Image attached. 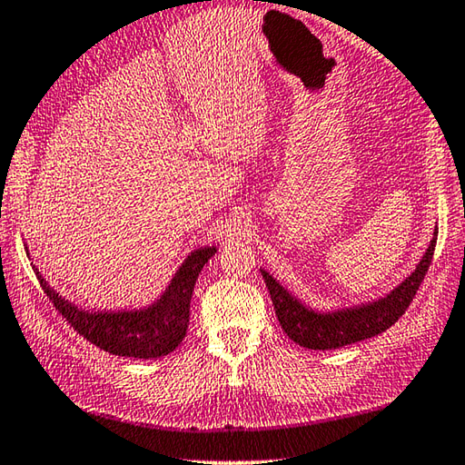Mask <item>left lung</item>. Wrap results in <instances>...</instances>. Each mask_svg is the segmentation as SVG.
Instances as JSON below:
<instances>
[{"label": "left lung", "instance_id": "1", "mask_svg": "<svg viewBox=\"0 0 465 465\" xmlns=\"http://www.w3.org/2000/svg\"><path fill=\"white\" fill-rule=\"evenodd\" d=\"M435 242H438V227L433 230V238L415 270L385 296L351 306L331 308V311L312 308L272 276L268 270L260 268V272L270 290L282 329L290 339L304 349L332 351L385 332L403 316L417 288L421 286L427 268H430Z\"/></svg>", "mask_w": 465, "mask_h": 465}]
</instances>
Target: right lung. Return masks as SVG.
<instances>
[{
	"label": "right lung",
	"instance_id": "right-lung-1",
	"mask_svg": "<svg viewBox=\"0 0 465 465\" xmlns=\"http://www.w3.org/2000/svg\"><path fill=\"white\" fill-rule=\"evenodd\" d=\"M27 250V243H25ZM217 252L215 245L191 250L165 290L147 306L121 308V311H88L64 298L45 282L34 266L44 292L56 311L74 326L86 341L118 357L159 359L175 351L185 339L189 326V304L199 272ZM30 256V250H27Z\"/></svg>",
	"mask_w": 465,
	"mask_h": 465
}]
</instances>
